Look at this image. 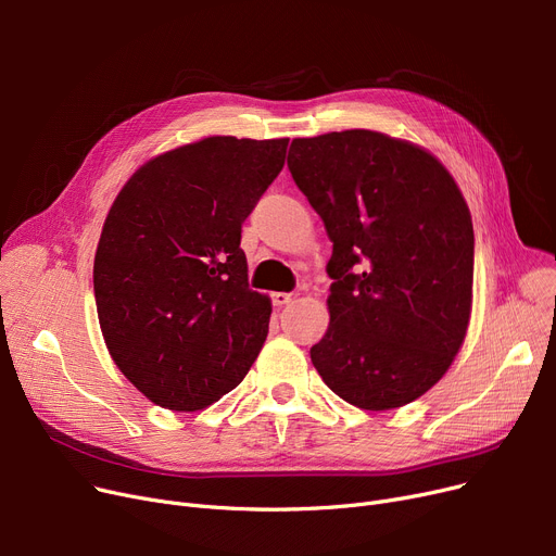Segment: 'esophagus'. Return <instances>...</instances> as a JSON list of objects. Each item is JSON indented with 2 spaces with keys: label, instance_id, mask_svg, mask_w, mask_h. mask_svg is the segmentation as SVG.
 Returning a JSON list of instances; mask_svg holds the SVG:
<instances>
[{
  "label": "esophagus",
  "instance_id": "34e87169",
  "mask_svg": "<svg viewBox=\"0 0 556 556\" xmlns=\"http://www.w3.org/2000/svg\"><path fill=\"white\" fill-rule=\"evenodd\" d=\"M270 300H273L275 306H286L290 300H293V295H290V293H273Z\"/></svg>",
  "mask_w": 556,
  "mask_h": 556
}]
</instances>
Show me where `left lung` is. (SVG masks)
<instances>
[{"instance_id":"obj_1","label":"left lung","mask_w":556,"mask_h":556,"mask_svg":"<svg viewBox=\"0 0 556 556\" xmlns=\"http://www.w3.org/2000/svg\"><path fill=\"white\" fill-rule=\"evenodd\" d=\"M288 168L333 241L317 374L363 410L419 399L471 315L473 223L455 180L419 146L374 130L293 139Z\"/></svg>"}]
</instances>
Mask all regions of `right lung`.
Wrapping results in <instances>:
<instances>
[{"label": "right lung", "mask_w": 556, "mask_h": 556, "mask_svg": "<svg viewBox=\"0 0 556 556\" xmlns=\"http://www.w3.org/2000/svg\"><path fill=\"white\" fill-rule=\"evenodd\" d=\"M288 139L207 137L143 164L116 195L94 256L112 361L168 410L237 388L268 336L241 225L283 168Z\"/></svg>", "instance_id": "add662e5"}]
</instances>
